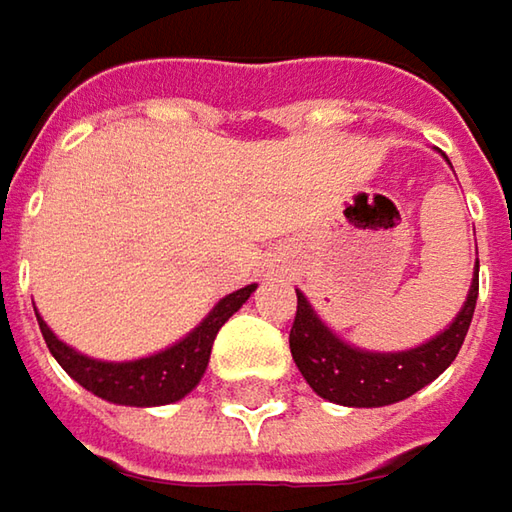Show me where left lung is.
Returning a JSON list of instances; mask_svg holds the SVG:
<instances>
[{"label": "left lung", "instance_id": "8db88e82", "mask_svg": "<svg viewBox=\"0 0 512 512\" xmlns=\"http://www.w3.org/2000/svg\"><path fill=\"white\" fill-rule=\"evenodd\" d=\"M475 300L478 262L463 309L457 311L455 320L440 335L402 352H367L341 341L314 314L306 294L297 291V317L288 344L294 364L317 396L347 408H382L414 396L455 361L475 314Z\"/></svg>", "mask_w": 512, "mask_h": 512}]
</instances>
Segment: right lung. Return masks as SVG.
Returning <instances> with one entry per match:
<instances>
[{"instance_id": "add662e5", "label": "right lung", "mask_w": 512, "mask_h": 512, "mask_svg": "<svg viewBox=\"0 0 512 512\" xmlns=\"http://www.w3.org/2000/svg\"><path fill=\"white\" fill-rule=\"evenodd\" d=\"M256 291V285H244L224 300L215 303V309L203 317L201 323L174 347L154 352L148 358L136 361H98L90 355H81L78 349L66 347L55 332L46 326V320L37 314L40 332L46 338V347L55 355V361L90 393L113 402V405H130V408H154V405H171L180 402L186 393H192L206 373L209 352L215 344L218 329L236 314L247 297ZM37 311V309H34Z\"/></svg>"}]
</instances>
